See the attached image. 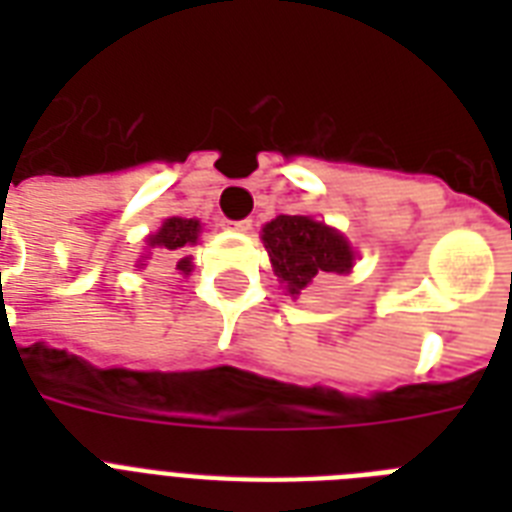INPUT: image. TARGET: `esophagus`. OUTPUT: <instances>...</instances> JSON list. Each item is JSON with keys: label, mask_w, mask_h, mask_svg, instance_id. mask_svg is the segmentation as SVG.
<instances>
[{"label": "esophagus", "mask_w": 512, "mask_h": 512, "mask_svg": "<svg viewBox=\"0 0 512 512\" xmlns=\"http://www.w3.org/2000/svg\"><path fill=\"white\" fill-rule=\"evenodd\" d=\"M225 228H233V231H249L252 228V220L244 217V220H225Z\"/></svg>", "instance_id": "34e87169"}]
</instances>
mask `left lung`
<instances>
[{
	"instance_id": "left-lung-1",
	"label": "left lung",
	"mask_w": 512,
	"mask_h": 512,
	"mask_svg": "<svg viewBox=\"0 0 512 512\" xmlns=\"http://www.w3.org/2000/svg\"><path fill=\"white\" fill-rule=\"evenodd\" d=\"M263 244L289 295H300L319 273H348L353 268V249L345 236L305 215L271 220L263 228Z\"/></svg>"
}]
</instances>
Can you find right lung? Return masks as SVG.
I'll list each match as a JSON object with an SVG mask.
<instances>
[{"label":"right lung","instance_id":"1","mask_svg":"<svg viewBox=\"0 0 512 512\" xmlns=\"http://www.w3.org/2000/svg\"><path fill=\"white\" fill-rule=\"evenodd\" d=\"M196 239H199V220L170 217V220L159 228V233H154V236L148 239V244L162 249H183L188 247V244H196ZM177 271H191V260L183 257V260L177 263Z\"/></svg>","mask_w":512,"mask_h":512}]
</instances>
